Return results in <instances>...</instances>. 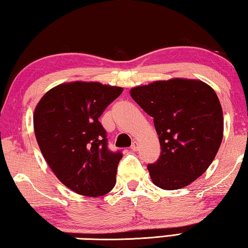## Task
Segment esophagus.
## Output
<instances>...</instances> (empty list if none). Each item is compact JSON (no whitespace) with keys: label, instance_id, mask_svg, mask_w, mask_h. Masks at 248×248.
<instances>
[{"label":"esophagus","instance_id":"obj_1","mask_svg":"<svg viewBox=\"0 0 248 248\" xmlns=\"http://www.w3.org/2000/svg\"><path fill=\"white\" fill-rule=\"evenodd\" d=\"M138 149H139V142H138V141H134V142H132V145H131V150L137 151Z\"/></svg>","mask_w":248,"mask_h":248}]
</instances>
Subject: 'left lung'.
<instances>
[{"label":"left lung","mask_w":248,"mask_h":248,"mask_svg":"<svg viewBox=\"0 0 248 248\" xmlns=\"http://www.w3.org/2000/svg\"><path fill=\"white\" fill-rule=\"evenodd\" d=\"M130 95L154 118L159 138V159L148 165L153 183L175 190L195 182L223 140V109L214 89L201 80L173 78L132 88Z\"/></svg>","instance_id":"8db88e82"}]
</instances>
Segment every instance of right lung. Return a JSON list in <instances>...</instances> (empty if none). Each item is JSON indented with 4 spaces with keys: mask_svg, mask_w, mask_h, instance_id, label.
Listing matches in <instances>:
<instances>
[{
    "mask_svg": "<svg viewBox=\"0 0 248 248\" xmlns=\"http://www.w3.org/2000/svg\"><path fill=\"white\" fill-rule=\"evenodd\" d=\"M123 91L72 81L50 89L35 107L33 127L40 150L57 178L77 194L100 197L114 187L123 155L108 150L99 117Z\"/></svg>",
    "mask_w": 248,
    "mask_h": 248,
    "instance_id": "add662e5",
    "label": "right lung"
}]
</instances>
